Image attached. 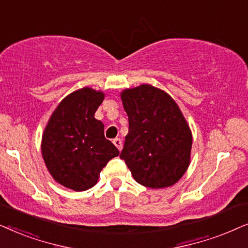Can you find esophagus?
Segmentation results:
<instances>
[{
    "mask_svg": "<svg viewBox=\"0 0 248 248\" xmlns=\"http://www.w3.org/2000/svg\"><path fill=\"white\" fill-rule=\"evenodd\" d=\"M113 144L117 146V148L119 151L122 150V140H120V138H114L113 140Z\"/></svg>",
    "mask_w": 248,
    "mask_h": 248,
    "instance_id": "obj_1",
    "label": "esophagus"
}]
</instances>
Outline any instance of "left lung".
Returning a JSON list of instances; mask_svg holds the SVG:
<instances>
[{"mask_svg":"<svg viewBox=\"0 0 248 248\" xmlns=\"http://www.w3.org/2000/svg\"><path fill=\"white\" fill-rule=\"evenodd\" d=\"M129 131L120 157L138 184L150 188L172 186L186 172L191 133L176 102L151 85L121 93Z\"/></svg>","mask_w":248,"mask_h":248,"instance_id":"left-lung-1","label":"left lung"}]
</instances>
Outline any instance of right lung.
<instances>
[{
  "label": "right lung",
  "instance_id": "1",
  "mask_svg": "<svg viewBox=\"0 0 248 248\" xmlns=\"http://www.w3.org/2000/svg\"><path fill=\"white\" fill-rule=\"evenodd\" d=\"M104 94L85 87L68 95L53 112L42 140V154L52 177L76 191L97 183L100 172L118 148L104 136L94 118Z\"/></svg>",
  "mask_w": 248,
  "mask_h": 248
}]
</instances>
